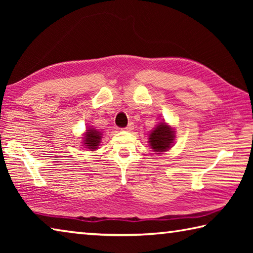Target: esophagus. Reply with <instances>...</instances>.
Instances as JSON below:
<instances>
[{
	"mask_svg": "<svg viewBox=\"0 0 253 253\" xmlns=\"http://www.w3.org/2000/svg\"><path fill=\"white\" fill-rule=\"evenodd\" d=\"M132 128H134V125H132V123H129V124H128V125H127L125 128H124V129L129 131V130H131V129H132Z\"/></svg>",
	"mask_w": 253,
	"mask_h": 253,
	"instance_id": "obj_1",
	"label": "esophagus"
}]
</instances>
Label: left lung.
<instances>
[{
	"instance_id": "1",
	"label": "left lung",
	"mask_w": 253,
	"mask_h": 253,
	"mask_svg": "<svg viewBox=\"0 0 253 253\" xmlns=\"http://www.w3.org/2000/svg\"><path fill=\"white\" fill-rule=\"evenodd\" d=\"M174 140V131L165 123H161L149 135V144L155 152H166Z\"/></svg>"
}]
</instances>
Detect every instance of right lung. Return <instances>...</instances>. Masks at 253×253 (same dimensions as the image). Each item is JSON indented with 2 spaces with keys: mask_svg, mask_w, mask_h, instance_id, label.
Wrapping results in <instances>:
<instances>
[{
  "mask_svg": "<svg viewBox=\"0 0 253 253\" xmlns=\"http://www.w3.org/2000/svg\"><path fill=\"white\" fill-rule=\"evenodd\" d=\"M100 139H101L100 132H98L95 129H89V130H87V132H85L84 143L89 149L95 151V149H97L98 145H99V143H100Z\"/></svg>",
  "mask_w": 253,
  "mask_h": 253,
  "instance_id": "obj_1",
  "label": "right lung"
}]
</instances>
